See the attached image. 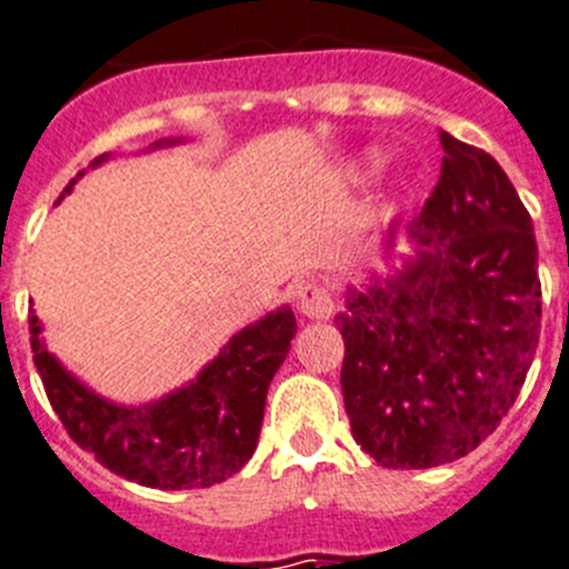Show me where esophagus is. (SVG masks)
Masks as SVG:
<instances>
[{
  "mask_svg": "<svg viewBox=\"0 0 569 569\" xmlns=\"http://www.w3.org/2000/svg\"><path fill=\"white\" fill-rule=\"evenodd\" d=\"M291 297H295L297 309L306 317H329L331 309H335V297H331V289L322 280L317 278H303L291 286Z\"/></svg>",
  "mask_w": 569,
  "mask_h": 569,
  "instance_id": "1",
  "label": "esophagus"
}]
</instances>
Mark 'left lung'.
Returning <instances> with one entry per match:
<instances>
[{"label":"left lung","mask_w":569,"mask_h":569,"mask_svg":"<svg viewBox=\"0 0 569 569\" xmlns=\"http://www.w3.org/2000/svg\"><path fill=\"white\" fill-rule=\"evenodd\" d=\"M439 144V181L408 229L417 260L335 317L351 433L382 468L468 457L508 417L539 346L530 212L488 152L448 132Z\"/></svg>","instance_id":"obj_1"}]
</instances>
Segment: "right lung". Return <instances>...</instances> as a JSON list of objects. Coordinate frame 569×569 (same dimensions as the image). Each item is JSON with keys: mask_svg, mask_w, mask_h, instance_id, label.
I'll use <instances>...</instances> for the list:
<instances>
[{"mask_svg": "<svg viewBox=\"0 0 569 569\" xmlns=\"http://www.w3.org/2000/svg\"><path fill=\"white\" fill-rule=\"evenodd\" d=\"M101 161L104 156L93 167ZM28 329L36 371L70 439L130 482L183 490L212 488L252 459L266 391L289 355L297 322L291 309L266 315L238 331L192 386L144 408L112 406L76 382L39 340L33 311Z\"/></svg>", "mask_w": 569, "mask_h": 569, "instance_id": "1", "label": "right lung"}]
</instances>
